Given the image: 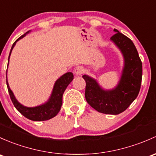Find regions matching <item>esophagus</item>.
Segmentation results:
<instances>
[{"label": "esophagus", "mask_w": 156, "mask_h": 156, "mask_svg": "<svg viewBox=\"0 0 156 156\" xmlns=\"http://www.w3.org/2000/svg\"><path fill=\"white\" fill-rule=\"evenodd\" d=\"M75 75H81L83 73V69L81 66H77L74 70Z\"/></svg>", "instance_id": "1"}]
</instances>
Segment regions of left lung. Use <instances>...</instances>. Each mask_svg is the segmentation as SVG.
Instances as JSON below:
<instances>
[{
  "label": "left lung",
  "instance_id": "8db88e82",
  "mask_svg": "<svg viewBox=\"0 0 156 156\" xmlns=\"http://www.w3.org/2000/svg\"><path fill=\"white\" fill-rule=\"evenodd\" d=\"M111 41L119 48L124 60L120 79L111 90H105L96 79L83 75L86 81L85 98L88 104L98 112L105 114H120L137 98L142 80V63L130 39L114 29Z\"/></svg>",
  "mask_w": 156,
  "mask_h": 156
}]
</instances>
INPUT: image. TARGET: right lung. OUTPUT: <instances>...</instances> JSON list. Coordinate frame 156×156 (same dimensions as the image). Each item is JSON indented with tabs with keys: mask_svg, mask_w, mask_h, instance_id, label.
<instances>
[{
	"mask_svg": "<svg viewBox=\"0 0 156 156\" xmlns=\"http://www.w3.org/2000/svg\"><path fill=\"white\" fill-rule=\"evenodd\" d=\"M30 30L26 32L24 35L19 37L14 43L12 44V48H11L10 52H9V58H8V65H9V57H10L11 52H12L13 48L16 45V42L19 39H22L23 37H25L28 33H30ZM7 73V71H6ZM74 78V75L72 73H65L64 75H62L60 78L55 81V85H54L52 93L51 94V96L49 97L48 101L45 102L44 104L36 106V107H26L20 102L18 101L16 98L15 97L12 91L11 90L10 87L9 86L7 81V76H6V85H7L8 91H9V96L12 100L13 105L15 108L22 114L24 117H25L27 119L34 121H44L48 120V119H51L55 117V116L58 114L60 111V108L62 106L63 103V95L64 91L68 87V85L72 82V81Z\"/></svg>",
	"mask_w": 156,
	"mask_h": 156,
	"instance_id": "1",
	"label": "right lung"
}]
</instances>
